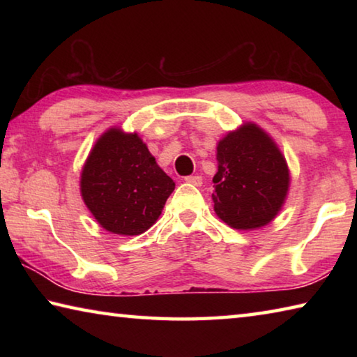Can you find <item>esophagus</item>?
I'll return each instance as SVG.
<instances>
[{"mask_svg":"<svg viewBox=\"0 0 357 357\" xmlns=\"http://www.w3.org/2000/svg\"><path fill=\"white\" fill-rule=\"evenodd\" d=\"M184 181H185V183L193 184V185H197V187H200L203 184L202 176H185Z\"/></svg>","mask_w":357,"mask_h":357,"instance_id":"34e87169","label":"esophagus"}]
</instances>
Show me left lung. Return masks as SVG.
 Returning a JSON list of instances; mask_svg holds the SVG:
<instances>
[{"mask_svg": "<svg viewBox=\"0 0 357 357\" xmlns=\"http://www.w3.org/2000/svg\"><path fill=\"white\" fill-rule=\"evenodd\" d=\"M214 211L234 229H258L280 213L289 190V168L279 144L258 124L243 123L217 143Z\"/></svg>", "mask_w": 357, "mask_h": 357, "instance_id": "obj_1", "label": "left lung"}]
</instances>
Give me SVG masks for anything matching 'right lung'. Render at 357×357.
<instances>
[{"label": "right lung", "instance_id": "right-lung-1", "mask_svg": "<svg viewBox=\"0 0 357 357\" xmlns=\"http://www.w3.org/2000/svg\"><path fill=\"white\" fill-rule=\"evenodd\" d=\"M174 183L137 132L110 128L96 140L80 174V193L108 233L137 236L154 225Z\"/></svg>", "mask_w": 357, "mask_h": 357}]
</instances>
